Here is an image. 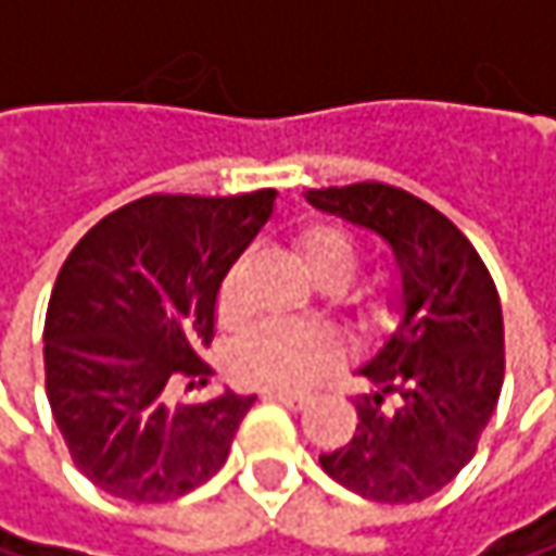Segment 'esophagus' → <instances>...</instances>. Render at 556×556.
<instances>
[{
	"instance_id": "1",
	"label": "esophagus",
	"mask_w": 556,
	"mask_h": 556,
	"mask_svg": "<svg viewBox=\"0 0 556 556\" xmlns=\"http://www.w3.org/2000/svg\"><path fill=\"white\" fill-rule=\"evenodd\" d=\"M264 399H267V402H279V405H286V408H292V412H299V408L308 405L305 395H292V392H264Z\"/></svg>"
}]
</instances>
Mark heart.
Instances as JSON below:
<instances>
[{
  "instance_id": "obj_1",
  "label": "heart",
  "mask_w": 556,
  "mask_h": 556,
  "mask_svg": "<svg viewBox=\"0 0 556 556\" xmlns=\"http://www.w3.org/2000/svg\"><path fill=\"white\" fill-rule=\"evenodd\" d=\"M292 254L305 277L321 292H331V308L357 341H377L399 321V282L367 279L354 282L361 270V244L338 222H312L292 235ZM248 264L238 261L218 286V321L235 325L241 318V277ZM341 361V344L321 328L267 325L248 331L231 348V377L244 387L270 392H302L328 377Z\"/></svg>"
}]
</instances>
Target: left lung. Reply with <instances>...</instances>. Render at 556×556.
Instances as JSON below:
<instances>
[{
  "instance_id": "left-lung-1",
  "label": "left lung",
  "mask_w": 556,
  "mask_h": 556,
  "mask_svg": "<svg viewBox=\"0 0 556 556\" xmlns=\"http://www.w3.org/2000/svg\"><path fill=\"white\" fill-rule=\"evenodd\" d=\"M308 202L377 231L402 274V321L361 370L354 438L321 470L374 502H421L477 454L505 377L496 282L467 235L425 199L389 182L308 189Z\"/></svg>"
}]
</instances>
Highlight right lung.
<instances>
[{
  "label": "right lung",
  "instance_id": "right-lung-1",
  "mask_svg": "<svg viewBox=\"0 0 556 556\" xmlns=\"http://www.w3.org/2000/svg\"><path fill=\"white\" fill-rule=\"evenodd\" d=\"M274 189L144 195L92 225L56 274L45 318V389L76 470L125 502H169L228 460L254 395L205 383L215 299L274 212Z\"/></svg>",
  "mask_w": 556,
  "mask_h": 556
}]
</instances>
